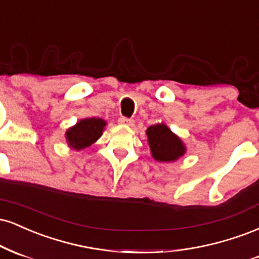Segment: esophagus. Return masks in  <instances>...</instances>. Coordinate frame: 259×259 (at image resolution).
Wrapping results in <instances>:
<instances>
[{
    "label": "esophagus",
    "instance_id": "esophagus-1",
    "mask_svg": "<svg viewBox=\"0 0 259 259\" xmlns=\"http://www.w3.org/2000/svg\"><path fill=\"white\" fill-rule=\"evenodd\" d=\"M118 123L127 124V126H133V124H135V120H132V118H128V117L121 116L120 118H118Z\"/></svg>",
    "mask_w": 259,
    "mask_h": 259
}]
</instances>
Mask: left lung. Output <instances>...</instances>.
<instances>
[{
    "instance_id": "8db88e82",
    "label": "left lung",
    "mask_w": 259,
    "mask_h": 259,
    "mask_svg": "<svg viewBox=\"0 0 259 259\" xmlns=\"http://www.w3.org/2000/svg\"><path fill=\"white\" fill-rule=\"evenodd\" d=\"M147 136L155 160L161 162H169L177 160L184 154L185 148L183 143L163 123L153 124L149 127Z\"/></svg>"
}]
</instances>
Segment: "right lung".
<instances>
[{
  "label": "right lung",
  "instance_id": "obj_1",
  "mask_svg": "<svg viewBox=\"0 0 259 259\" xmlns=\"http://www.w3.org/2000/svg\"><path fill=\"white\" fill-rule=\"evenodd\" d=\"M105 121L102 118H84L66 132V139L70 147L76 150L84 149L93 144L102 136Z\"/></svg>",
  "mask_w": 259,
  "mask_h": 259
}]
</instances>
